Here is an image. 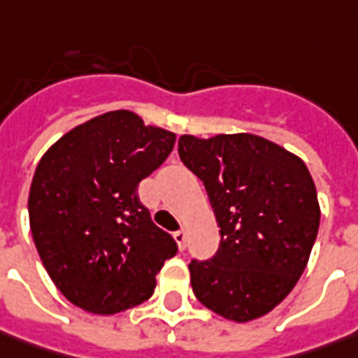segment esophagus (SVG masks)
I'll use <instances>...</instances> for the list:
<instances>
[{"instance_id": "obj_1", "label": "esophagus", "mask_w": 358, "mask_h": 358, "mask_svg": "<svg viewBox=\"0 0 358 358\" xmlns=\"http://www.w3.org/2000/svg\"><path fill=\"white\" fill-rule=\"evenodd\" d=\"M174 240L178 243L180 252H184V250H186V231H184V229H178V231L174 234Z\"/></svg>"}]
</instances>
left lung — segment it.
<instances>
[{
	"mask_svg": "<svg viewBox=\"0 0 358 358\" xmlns=\"http://www.w3.org/2000/svg\"><path fill=\"white\" fill-rule=\"evenodd\" d=\"M180 160L202 180L220 226L212 259H192L198 301L236 323L264 317L295 287L313 250L321 210L299 156L240 132L178 141Z\"/></svg>",
	"mask_w": 358,
	"mask_h": 358,
	"instance_id": "obj_1",
	"label": "left lung"
}]
</instances>
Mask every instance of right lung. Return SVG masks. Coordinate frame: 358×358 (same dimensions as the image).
I'll return each instance as SVG.
<instances>
[{"label": "right lung", "mask_w": 358, "mask_h": 358, "mask_svg": "<svg viewBox=\"0 0 358 358\" xmlns=\"http://www.w3.org/2000/svg\"><path fill=\"white\" fill-rule=\"evenodd\" d=\"M174 142V132L110 110L69 130L39 160L29 190L33 241L73 305L115 315L155 293L156 273L178 245L136 190Z\"/></svg>", "instance_id": "add662e5"}]
</instances>
